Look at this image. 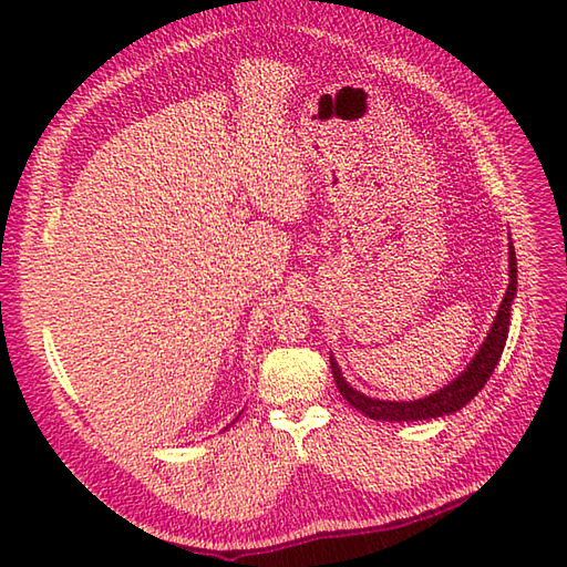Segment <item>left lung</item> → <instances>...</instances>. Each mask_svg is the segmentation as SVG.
<instances>
[{"label":"left lung","mask_w":567,"mask_h":567,"mask_svg":"<svg viewBox=\"0 0 567 567\" xmlns=\"http://www.w3.org/2000/svg\"><path fill=\"white\" fill-rule=\"evenodd\" d=\"M508 277H511V281L506 288V296L499 305V312H496V317H494V323H492L485 342L480 346L468 369L463 371L458 379H454L450 385H444L442 390L427 394V398H423V400H414V402L373 400V398H367V394H362L359 390H354L346 379H342L336 359L331 357V371H333V379H336V385H338L342 398H346L357 411H362L364 416H369L373 421L437 419L444 414H454V411H458L461 406H466L489 381V375H492L494 367L499 364L504 346H506L508 323H511V302H513V298H516V290H518V265H516V250H513V244L508 246Z\"/></svg>","instance_id":"left-lung-1"}]
</instances>
